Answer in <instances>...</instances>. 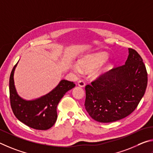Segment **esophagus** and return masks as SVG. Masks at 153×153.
I'll list each match as a JSON object with an SVG mask.
<instances>
[{"instance_id": "obj_1", "label": "esophagus", "mask_w": 153, "mask_h": 153, "mask_svg": "<svg viewBox=\"0 0 153 153\" xmlns=\"http://www.w3.org/2000/svg\"><path fill=\"white\" fill-rule=\"evenodd\" d=\"M78 85H79V86L83 87L85 86V82L84 81H82V80H80V81H79V82H78Z\"/></svg>"}]
</instances>
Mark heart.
I'll use <instances>...</instances> for the list:
<instances>
[{"instance_id":"obj_1","label":"heart","mask_w":153,"mask_h":153,"mask_svg":"<svg viewBox=\"0 0 153 153\" xmlns=\"http://www.w3.org/2000/svg\"><path fill=\"white\" fill-rule=\"evenodd\" d=\"M108 58V54L105 52H99L93 54L88 55L85 56L84 58H81L79 60V64L81 65L82 68L87 71L89 70L94 69L96 67L98 66L100 64L105 61ZM71 68L76 74H81L82 69L81 67L77 65V64H73L72 65ZM101 71H97L95 72L96 74H100Z\"/></svg>"}]
</instances>
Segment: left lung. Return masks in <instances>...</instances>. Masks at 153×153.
Instances as JSON below:
<instances>
[{
  "label": "left lung",
  "mask_w": 153,
  "mask_h": 153,
  "mask_svg": "<svg viewBox=\"0 0 153 153\" xmlns=\"http://www.w3.org/2000/svg\"><path fill=\"white\" fill-rule=\"evenodd\" d=\"M128 50L124 64L85 86V109L96 121L108 123L124 118L135 110L144 95L148 82L146 66L135 50Z\"/></svg>",
  "instance_id": "obj_1"
}]
</instances>
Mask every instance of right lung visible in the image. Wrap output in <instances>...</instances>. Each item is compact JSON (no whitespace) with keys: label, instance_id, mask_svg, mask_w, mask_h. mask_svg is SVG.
I'll return each instance as SVG.
<instances>
[{"label":"right lung","instance_id":"1","mask_svg":"<svg viewBox=\"0 0 153 153\" xmlns=\"http://www.w3.org/2000/svg\"><path fill=\"white\" fill-rule=\"evenodd\" d=\"M17 64L13 68L9 78V97L13 114L20 122L31 128L49 129L57 119L56 108L58 103L68 91L75 87L74 82L62 80L55 89L41 98L33 101L23 100L16 92L13 81Z\"/></svg>","mask_w":153,"mask_h":153}]
</instances>
